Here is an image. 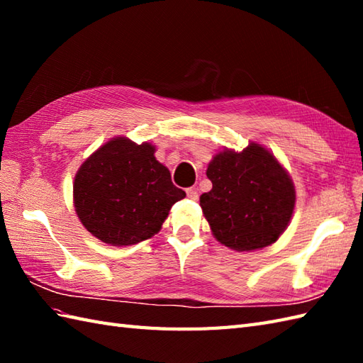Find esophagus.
<instances>
[{
  "label": "esophagus",
  "instance_id": "esophagus-1",
  "mask_svg": "<svg viewBox=\"0 0 363 363\" xmlns=\"http://www.w3.org/2000/svg\"><path fill=\"white\" fill-rule=\"evenodd\" d=\"M186 191H187V198H189V199H191V201H196L198 196H199L196 189H187Z\"/></svg>",
  "mask_w": 363,
  "mask_h": 363
}]
</instances>
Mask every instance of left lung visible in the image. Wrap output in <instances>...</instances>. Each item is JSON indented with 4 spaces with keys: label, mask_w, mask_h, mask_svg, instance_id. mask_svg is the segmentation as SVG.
Returning <instances> with one entry per match:
<instances>
[{
    "label": "left lung",
    "mask_w": 363,
    "mask_h": 363,
    "mask_svg": "<svg viewBox=\"0 0 363 363\" xmlns=\"http://www.w3.org/2000/svg\"><path fill=\"white\" fill-rule=\"evenodd\" d=\"M212 190L199 198L215 238L235 251L274 243L295 209L291 177L272 152L250 143L240 152L225 150L207 167Z\"/></svg>",
    "instance_id": "left-lung-1"
}]
</instances>
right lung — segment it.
I'll use <instances>...</instances> for the list:
<instances>
[{
  "mask_svg": "<svg viewBox=\"0 0 363 363\" xmlns=\"http://www.w3.org/2000/svg\"><path fill=\"white\" fill-rule=\"evenodd\" d=\"M154 151L151 143L117 137L81 165L73 184L74 209L91 235L113 246L148 240L186 196Z\"/></svg>",
  "mask_w": 363,
  "mask_h": 363,
  "instance_id": "add662e5",
  "label": "right lung"
}]
</instances>
